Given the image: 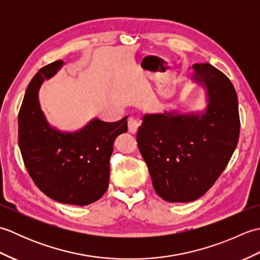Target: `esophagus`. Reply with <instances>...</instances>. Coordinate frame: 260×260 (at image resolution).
I'll list each match as a JSON object with an SVG mask.
<instances>
[{"mask_svg": "<svg viewBox=\"0 0 260 260\" xmlns=\"http://www.w3.org/2000/svg\"><path fill=\"white\" fill-rule=\"evenodd\" d=\"M140 125L141 123L135 117H129L128 120H127V126H128V131L132 134L137 133V129H139Z\"/></svg>", "mask_w": 260, "mask_h": 260, "instance_id": "obj_1", "label": "esophagus"}]
</instances>
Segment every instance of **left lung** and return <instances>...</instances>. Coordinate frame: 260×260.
Here are the masks:
<instances>
[{"mask_svg":"<svg viewBox=\"0 0 260 260\" xmlns=\"http://www.w3.org/2000/svg\"><path fill=\"white\" fill-rule=\"evenodd\" d=\"M190 80L204 91L201 110L142 115L137 144L154 190L168 202L202 197L227 167L239 140L238 97L221 71L193 64Z\"/></svg>","mask_w":260,"mask_h":260,"instance_id":"obj_1","label":"left lung"}]
</instances>
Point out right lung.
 I'll list each match as a JSON object with an SVG mask.
<instances>
[{
	"label": "right lung",
	"mask_w": 260,
	"mask_h": 260,
	"mask_svg": "<svg viewBox=\"0 0 260 260\" xmlns=\"http://www.w3.org/2000/svg\"><path fill=\"white\" fill-rule=\"evenodd\" d=\"M63 60L41 68L27 86L19 113V147L36 185L58 202L87 206L101 199L109 183L114 142L127 132V117L114 123L93 117L80 129L60 131L49 124L39 102L46 79Z\"/></svg>",
	"instance_id": "obj_1"
}]
</instances>
